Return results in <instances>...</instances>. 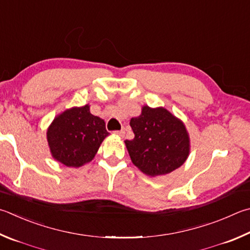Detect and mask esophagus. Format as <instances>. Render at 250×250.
<instances>
[{
	"label": "esophagus",
	"instance_id": "esophagus-1",
	"mask_svg": "<svg viewBox=\"0 0 250 250\" xmlns=\"http://www.w3.org/2000/svg\"><path fill=\"white\" fill-rule=\"evenodd\" d=\"M115 134L117 135V137H119V138H125V129H122V130H120V131H116L115 132Z\"/></svg>",
	"mask_w": 250,
	"mask_h": 250
}]
</instances>
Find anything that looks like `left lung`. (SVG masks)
<instances>
[{
  "instance_id": "8db88e82",
  "label": "left lung",
  "mask_w": 250,
  "mask_h": 250,
  "mask_svg": "<svg viewBox=\"0 0 250 250\" xmlns=\"http://www.w3.org/2000/svg\"><path fill=\"white\" fill-rule=\"evenodd\" d=\"M134 139L125 140L133 164L149 177L167 175L187 161L190 138L179 118L164 107H142L141 115L131 118Z\"/></svg>"
}]
</instances>
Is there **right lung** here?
I'll use <instances>...</instances> for the list:
<instances>
[{
  "label": "right lung",
  "mask_w": 250,
  "mask_h": 250,
  "mask_svg": "<svg viewBox=\"0 0 250 250\" xmlns=\"http://www.w3.org/2000/svg\"><path fill=\"white\" fill-rule=\"evenodd\" d=\"M108 135L105 120L92 115L89 105L72 107L61 112L47 130L52 157L63 165L75 168L93 160Z\"/></svg>",
  "instance_id": "add662e5"
}]
</instances>
